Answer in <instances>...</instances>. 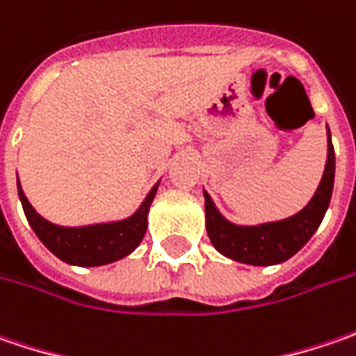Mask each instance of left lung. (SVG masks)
Masks as SVG:
<instances>
[{"label": "left lung", "mask_w": 356, "mask_h": 356, "mask_svg": "<svg viewBox=\"0 0 356 356\" xmlns=\"http://www.w3.org/2000/svg\"><path fill=\"white\" fill-rule=\"evenodd\" d=\"M334 185V149L331 131L327 125V163L317 191L305 207L281 221H267L259 225H237L225 219L223 213L215 207L211 195L203 189L205 197V219L207 235L213 247L237 263L269 267L279 265L299 253L307 241L315 235L331 203Z\"/></svg>", "instance_id": "obj_1"}]
</instances>
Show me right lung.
<instances>
[{"mask_svg":"<svg viewBox=\"0 0 356 356\" xmlns=\"http://www.w3.org/2000/svg\"><path fill=\"white\" fill-rule=\"evenodd\" d=\"M157 189H159V181L151 187V191L143 199L139 209L125 219L81 225V227H63V225L51 223L39 215L33 205L27 201L17 177L19 201L33 233L57 259L75 267H101L131 255L145 237L149 207L155 199Z\"/></svg>","mask_w":356,"mask_h":356,"instance_id":"obj_1","label":"right lung"}]
</instances>
